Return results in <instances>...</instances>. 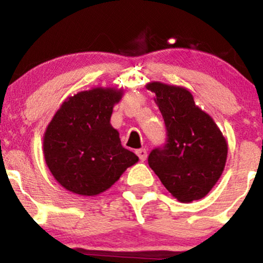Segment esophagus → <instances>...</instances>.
Masks as SVG:
<instances>
[{"mask_svg":"<svg viewBox=\"0 0 263 263\" xmlns=\"http://www.w3.org/2000/svg\"><path fill=\"white\" fill-rule=\"evenodd\" d=\"M136 155L138 156V158H140V161H146L147 158V151L144 148H141V149H137L136 151Z\"/></svg>","mask_w":263,"mask_h":263,"instance_id":"obj_1","label":"esophagus"}]
</instances>
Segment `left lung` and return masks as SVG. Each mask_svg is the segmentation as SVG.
Segmentation results:
<instances>
[{"mask_svg": "<svg viewBox=\"0 0 263 263\" xmlns=\"http://www.w3.org/2000/svg\"><path fill=\"white\" fill-rule=\"evenodd\" d=\"M146 87L156 93L167 131L164 146L149 153V167L177 200H199L221 177L228 142L188 90L158 81Z\"/></svg>", "mask_w": 263, "mask_h": 263, "instance_id": "1", "label": "left lung"}]
</instances>
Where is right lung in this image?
Listing matches in <instances>:
<instances>
[{
	"mask_svg": "<svg viewBox=\"0 0 263 263\" xmlns=\"http://www.w3.org/2000/svg\"><path fill=\"white\" fill-rule=\"evenodd\" d=\"M123 91L95 87L63 102L45 129V163L60 185L74 194L92 197L119 180L138 161L123 148L110 123L114 105Z\"/></svg>",
	"mask_w": 263,
	"mask_h": 263,
	"instance_id": "1",
	"label": "right lung"
}]
</instances>
